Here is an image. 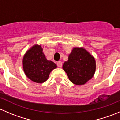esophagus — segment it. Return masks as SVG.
I'll return each instance as SVG.
<instances>
[{
  "label": "esophagus",
  "mask_w": 120,
  "mask_h": 120,
  "mask_svg": "<svg viewBox=\"0 0 120 120\" xmlns=\"http://www.w3.org/2000/svg\"><path fill=\"white\" fill-rule=\"evenodd\" d=\"M57 65L59 67H62V62L61 61H59L57 63Z\"/></svg>",
  "instance_id": "34e87169"
}]
</instances>
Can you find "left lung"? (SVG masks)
Listing matches in <instances>:
<instances>
[{
  "instance_id": "left-lung-1",
  "label": "left lung",
  "mask_w": 120,
  "mask_h": 120,
  "mask_svg": "<svg viewBox=\"0 0 120 120\" xmlns=\"http://www.w3.org/2000/svg\"><path fill=\"white\" fill-rule=\"evenodd\" d=\"M63 68L71 82L75 85L85 84L91 79L96 70L95 60L83 48H75L63 64Z\"/></svg>"
}]
</instances>
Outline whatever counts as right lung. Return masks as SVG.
I'll return each mask as SVG.
<instances>
[{"label":"right lung","mask_w":120,"mask_h":120,"mask_svg":"<svg viewBox=\"0 0 120 120\" xmlns=\"http://www.w3.org/2000/svg\"><path fill=\"white\" fill-rule=\"evenodd\" d=\"M25 75L31 81L43 83L48 79L50 72L57 67L52 61H48L39 45L34 46L26 52L22 60Z\"/></svg>","instance_id":"right-lung-1"}]
</instances>
